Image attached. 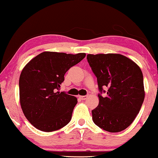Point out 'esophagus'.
Here are the masks:
<instances>
[{"mask_svg": "<svg viewBox=\"0 0 158 158\" xmlns=\"http://www.w3.org/2000/svg\"><path fill=\"white\" fill-rule=\"evenodd\" d=\"M79 97L81 98V100H85V99L88 98V96H80Z\"/></svg>", "mask_w": 158, "mask_h": 158, "instance_id": "esophagus-1", "label": "esophagus"}]
</instances>
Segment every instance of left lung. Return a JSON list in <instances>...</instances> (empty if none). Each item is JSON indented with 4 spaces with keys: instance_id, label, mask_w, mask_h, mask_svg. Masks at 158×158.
I'll use <instances>...</instances> for the list:
<instances>
[{
    "instance_id": "8db88e82",
    "label": "left lung",
    "mask_w": 158,
    "mask_h": 158,
    "mask_svg": "<svg viewBox=\"0 0 158 158\" xmlns=\"http://www.w3.org/2000/svg\"><path fill=\"white\" fill-rule=\"evenodd\" d=\"M87 60L97 77L100 92L98 106L92 110L93 121L109 132L124 130L135 120L144 101L141 69L119 54L88 55Z\"/></svg>"
}]
</instances>
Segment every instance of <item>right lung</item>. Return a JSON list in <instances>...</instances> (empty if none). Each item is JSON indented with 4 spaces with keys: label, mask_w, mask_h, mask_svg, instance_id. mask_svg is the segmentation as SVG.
<instances>
[{
    "label": "right lung",
    "mask_w": 158,
    "mask_h": 158,
    "mask_svg": "<svg viewBox=\"0 0 158 158\" xmlns=\"http://www.w3.org/2000/svg\"><path fill=\"white\" fill-rule=\"evenodd\" d=\"M85 57L55 52H44L23 69L19 78V96L28 121L43 131H53L70 122L77 104L75 97L60 92L64 74Z\"/></svg>",
    "instance_id": "add662e5"
}]
</instances>
